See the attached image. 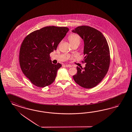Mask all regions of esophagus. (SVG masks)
<instances>
[{
	"mask_svg": "<svg viewBox=\"0 0 132 132\" xmlns=\"http://www.w3.org/2000/svg\"><path fill=\"white\" fill-rule=\"evenodd\" d=\"M65 66L67 68H71V67H72V65L70 64H65Z\"/></svg>",
	"mask_w": 132,
	"mask_h": 132,
	"instance_id": "1",
	"label": "esophagus"
}]
</instances>
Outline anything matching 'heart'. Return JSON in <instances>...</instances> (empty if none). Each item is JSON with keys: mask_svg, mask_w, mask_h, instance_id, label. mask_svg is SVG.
Wrapping results in <instances>:
<instances>
[{"mask_svg": "<svg viewBox=\"0 0 132 132\" xmlns=\"http://www.w3.org/2000/svg\"><path fill=\"white\" fill-rule=\"evenodd\" d=\"M68 40L71 44H79L80 42V37L77 34H72L68 36Z\"/></svg>", "mask_w": 132, "mask_h": 132, "instance_id": "heart-1", "label": "heart"}]
</instances>
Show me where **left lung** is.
Instances as JSON below:
<instances>
[{
  "instance_id": "obj_1",
  "label": "left lung",
  "mask_w": 132,
  "mask_h": 132,
  "mask_svg": "<svg viewBox=\"0 0 132 132\" xmlns=\"http://www.w3.org/2000/svg\"><path fill=\"white\" fill-rule=\"evenodd\" d=\"M72 32L78 34L84 42L83 63L84 68L77 67L75 81L83 88H91L98 84L105 77L110 64L108 44L101 31L92 27L81 26Z\"/></svg>"
}]
</instances>
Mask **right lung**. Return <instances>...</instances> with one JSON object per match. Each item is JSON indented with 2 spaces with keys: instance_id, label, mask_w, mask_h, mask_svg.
<instances>
[{
  "instance_id": "right-lung-1",
  "label": "right lung",
  "mask_w": 132,
  "mask_h": 132,
  "mask_svg": "<svg viewBox=\"0 0 132 132\" xmlns=\"http://www.w3.org/2000/svg\"><path fill=\"white\" fill-rule=\"evenodd\" d=\"M68 30L67 27L47 26L24 38L19 54L20 64L23 73L35 86L43 88L54 82L62 64H52L50 54Z\"/></svg>"
}]
</instances>
